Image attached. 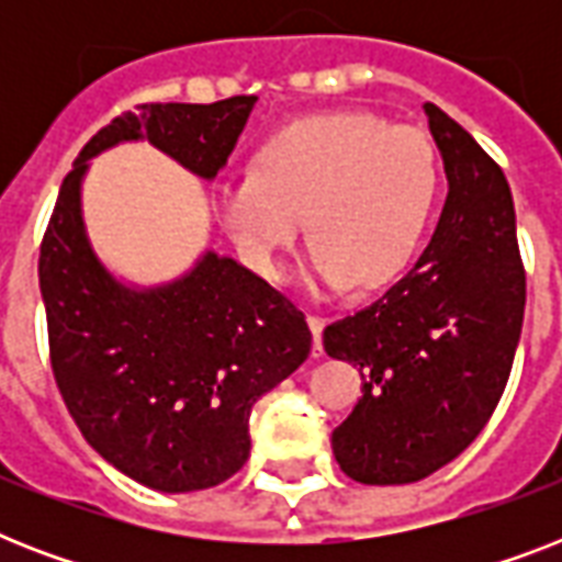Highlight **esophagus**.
Returning <instances> with one entry per match:
<instances>
[{
    "label": "esophagus",
    "mask_w": 562,
    "mask_h": 562,
    "mask_svg": "<svg viewBox=\"0 0 562 562\" xmlns=\"http://www.w3.org/2000/svg\"><path fill=\"white\" fill-rule=\"evenodd\" d=\"M324 317L308 315V329H312V338H315V344H312V356H321V352H324Z\"/></svg>",
    "instance_id": "esophagus-1"
}]
</instances>
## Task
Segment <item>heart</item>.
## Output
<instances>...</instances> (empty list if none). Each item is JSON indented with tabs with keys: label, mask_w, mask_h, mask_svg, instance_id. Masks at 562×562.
Here are the masks:
<instances>
[{
	"label": "heart",
	"mask_w": 562,
	"mask_h": 562,
	"mask_svg": "<svg viewBox=\"0 0 562 562\" xmlns=\"http://www.w3.org/2000/svg\"><path fill=\"white\" fill-rule=\"evenodd\" d=\"M440 166L417 127L373 113H308L273 127L250 175L215 183L212 203L238 256L277 280L297 236L308 250L306 277L317 289L379 291L417 256L435 215Z\"/></svg>",
	"instance_id": "1"
}]
</instances>
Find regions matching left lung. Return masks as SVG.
<instances>
[{
	"instance_id": "left-lung-1",
	"label": "left lung",
	"mask_w": 562,
	"mask_h": 562,
	"mask_svg": "<svg viewBox=\"0 0 562 562\" xmlns=\"http://www.w3.org/2000/svg\"><path fill=\"white\" fill-rule=\"evenodd\" d=\"M449 194L414 268L324 329V350L361 373V400L333 431L361 484H411L454 461L496 411L525 317V271L505 171L426 101Z\"/></svg>"
}]
</instances>
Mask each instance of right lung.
I'll use <instances>...</instances> for the list:
<instances>
[{"instance_id": "obj_1", "label": "right lung", "mask_w": 562, "mask_h": 562, "mask_svg": "<svg viewBox=\"0 0 562 562\" xmlns=\"http://www.w3.org/2000/svg\"><path fill=\"white\" fill-rule=\"evenodd\" d=\"M256 95L145 104L101 127L66 175L40 247V294L57 387L95 452L160 493L210 490L245 467L250 408L312 350L306 317L233 256L206 247L157 285L104 265L83 221L92 157L151 143L212 180L236 148Z\"/></svg>"}]
</instances>
